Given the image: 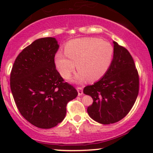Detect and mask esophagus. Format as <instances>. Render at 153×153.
I'll use <instances>...</instances> for the list:
<instances>
[{"instance_id":"34e87169","label":"esophagus","mask_w":153,"mask_h":153,"mask_svg":"<svg viewBox=\"0 0 153 153\" xmlns=\"http://www.w3.org/2000/svg\"><path fill=\"white\" fill-rule=\"evenodd\" d=\"M77 90H78V95H79V96H81V95H82L83 94V89L82 87H78L77 88Z\"/></svg>"}]
</instances>
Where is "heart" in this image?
I'll return each mask as SVG.
<instances>
[{"label":"heart","instance_id":"1","mask_svg":"<svg viewBox=\"0 0 153 153\" xmlns=\"http://www.w3.org/2000/svg\"><path fill=\"white\" fill-rule=\"evenodd\" d=\"M65 54L57 52L55 64L61 76L70 78L78 69L73 81L84 83L102 78L111 65L113 48L109 43L95 38H77L69 41L64 49Z\"/></svg>","mask_w":153,"mask_h":153}]
</instances>
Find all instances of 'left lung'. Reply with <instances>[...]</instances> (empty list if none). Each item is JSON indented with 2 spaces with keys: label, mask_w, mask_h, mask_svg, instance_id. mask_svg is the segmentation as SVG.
<instances>
[{
  "label": "left lung",
  "mask_w": 153,
  "mask_h": 153,
  "mask_svg": "<svg viewBox=\"0 0 153 153\" xmlns=\"http://www.w3.org/2000/svg\"><path fill=\"white\" fill-rule=\"evenodd\" d=\"M113 47V58L106 73L84 89V93L93 99L87 108L89 117L102 124L124 118L135 104L139 90V77L130 53L115 41Z\"/></svg>",
  "instance_id": "left-lung-1"
}]
</instances>
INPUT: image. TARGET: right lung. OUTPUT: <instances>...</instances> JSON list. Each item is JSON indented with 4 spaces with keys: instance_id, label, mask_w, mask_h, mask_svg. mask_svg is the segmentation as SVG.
I'll list each match as a JSON object with an SVG mask.
<instances>
[{
    "instance_id": "obj_1",
    "label": "right lung",
    "mask_w": 153,
    "mask_h": 153,
    "mask_svg": "<svg viewBox=\"0 0 153 153\" xmlns=\"http://www.w3.org/2000/svg\"><path fill=\"white\" fill-rule=\"evenodd\" d=\"M58 48L55 38L35 40L18 55L10 74L11 91L20 113L41 129L61 123L67 103L78 95L55 69Z\"/></svg>"
}]
</instances>
